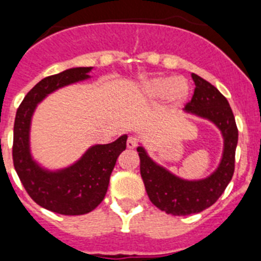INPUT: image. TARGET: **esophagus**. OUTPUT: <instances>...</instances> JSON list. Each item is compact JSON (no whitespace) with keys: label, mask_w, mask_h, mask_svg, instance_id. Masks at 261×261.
<instances>
[{"label":"esophagus","mask_w":261,"mask_h":261,"mask_svg":"<svg viewBox=\"0 0 261 261\" xmlns=\"http://www.w3.org/2000/svg\"><path fill=\"white\" fill-rule=\"evenodd\" d=\"M136 146H137V138L129 137L128 140H126V147H128V149H135Z\"/></svg>","instance_id":"34e87169"}]
</instances>
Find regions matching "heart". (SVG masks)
I'll list each match as a JSON object with an SVG mask.
<instances>
[{
	"label": "heart",
	"instance_id": "b5f03b06",
	"mask_svg": "<svg viewBox=\"0 0 261 261\" xmlns=\"http://www.w3.org/2000/svg\"><path fill=\"white\" fill-rule=\"evenodd\" d=\"M142 93L147 98L167 96L171 105L179 106L188 98L190 86L183 78L155 77L145 81L142 84Z\"/></svg>",
	"mask_w": 261,
	"mask_h": 261
}]
</instances>
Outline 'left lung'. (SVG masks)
Instances as JSON below:
<instances>
[{
	"mask_svg": "<svg viewBox=\"0 0 261 261\" xmlns=\"http://www.w3.org/2000/svg\"><path fill=\"white\" fill-rule=\"evenodd\" d=\"M195 93L184 110L206 119L220 129L223 153L216 171L201 180H184L155 163L142 146L137 147L145 190L156 208L172 216L200 213L220 199L231 180L235 167L238 128L227 99L208 81L192 73Z\"/></svg>",
	"mask_w": 261,
	"mask_h": 261,
	"instance_id": "left-lung-1",
	"label": "left lung"
}]
</instances>
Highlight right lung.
<instances>
[{"mask_svg": "<svg viewBox=\"0 0 261 261\" xmlns=\"http://www.w3.org/2000/svg\"><path fill=\"white\" fill-rule=\"evenodd\" d=\"M89 68H71L45 77L30 90L20 103L14 121L13 162L24 190L43 208L64 216H80L94 211L105 199L111 172L120 153L125 150L124 135L116 141L94 145L74 165L59 171L40 167L30 151V125L38 103L48 94L90 78Z\"/></svg>", "mask_w": 261, "mask_h": 261, "instance_id": "add662e5", "label": "right lung"}]
</instances>
